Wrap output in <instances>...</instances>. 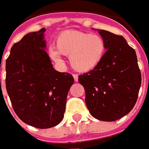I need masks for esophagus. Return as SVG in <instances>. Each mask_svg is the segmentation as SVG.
<instances>
[{
	"label": "esophagus",
	"instance_id": "1",
	"mask_svg": "<svg viewBox=\"0 0 149 149\" xmlns=\"http://www.w3.org/2000/svg\"><path fill=\"white\" fill-rule=\"evenodd\" d=\"M72 76H73V78H74V81H76V82H77V81H78V76H77V75L73 74Z\"/></svg>",
	"mask_w": 149,
	"mask_h": 149
}]
</instances>
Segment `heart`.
Segmentation results:
<instances>
[{
  "label": "heart",
  "instance_id": "obj_1",
  "mask_svg": "<svg viewBox=\"0 0 149 149\" xmlns=\"http://www.w3.org/2000/svg\"><path fill=\"white\" fill-rule=\"evenodd\" d=\"M106 52V43L102 37L81 31H65L56 38V49L49 53L53 60L61 61L60 53L69 56L70 65L76 71L88 72L102 61Z\"/></svg>",
  "mask_w": 149,
  "mask_h": 149
}]
</instances>
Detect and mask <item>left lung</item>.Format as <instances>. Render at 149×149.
Here are the masks:
<instances>
[{"label": "left lung", "instance_id": "1", "mask_svg": "<svg viewBox=\"0 0 149 149\" xmlns=\"http://www.w3.org/2000/svg\"><path fill=\"white\" fill-rule=\"evenodd\" d=\"M106 43L102 61L97 68L80 75L85 90V104L97 120L114 121L128 114L136 104L141 73L135 50L122 36L98 29Z\"/></svg>", "mask_w": 149, "mask_h": 149}]
</instances>
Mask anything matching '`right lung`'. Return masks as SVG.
Listing matches in <instances>:
<instances>
[{"label":"right lung","mask_w":149,"mask_h":149,"mask_svg":"<svg viewBox=\"0 0 149 149\" xmlns=\"http://www.w3.org/2000/svg\"><path fill=\"white\" fill-rule=\"evenodd\" d=\"M45 32L43 28L15 43L5 64V85L13 109L22 121L38 128L61 121L74 83L70 73L53 68L45 50Z\"/></svg>","instance_id":"right-lung-1"}]
</instances>
